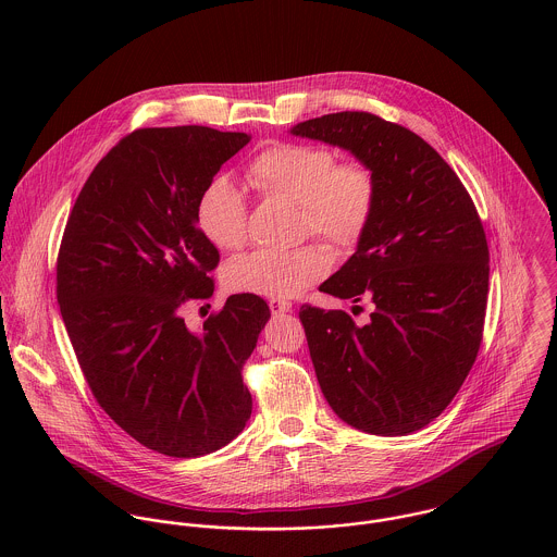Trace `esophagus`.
<instances>
[{
    "label": "esophagus",
    "mask_w": 557,
    "mask_h": 557,
    "mask_svg": "<svg viewBox=\"0 0 557 557\" xmlns=\"http://www.w3.org/2000/svg\"><path fill=\"white\" fill-rule=\"evenodd\" d=\"M270 311L274 315H283V313H289L292 311V302L285 300V298H270Z\"/></svg>",
    "instance_id": "obj_1"
}]
</instances>
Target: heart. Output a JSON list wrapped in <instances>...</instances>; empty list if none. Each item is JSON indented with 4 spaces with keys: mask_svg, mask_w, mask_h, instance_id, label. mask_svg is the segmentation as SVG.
<instances>
[{
    "mask_svg": "<svg viewBox=\"0 0 557 557\" xmlns=\"http://www.w3.org/2000/svg\"><path fill=\"white\" fill-rule=\"evenodd\" d=\"M250 184L287 199L302 210L305 234H318L338 248L356 246L373 223L380 184L364 160L336 162L330 148L311 144H274L248 164ZM197 227L212 246L234 252L246 242L248 206L227 175H214L197 199ZM330 270L321 244L294 250H255L234 259L225 270L232 292L289 298L305 292Z\"/></svg>",
    "mask_w": 557,
    "mask_h": 557,
    "instance_id": "b5f03b06",
    "label": "heart"
}]
</instances>
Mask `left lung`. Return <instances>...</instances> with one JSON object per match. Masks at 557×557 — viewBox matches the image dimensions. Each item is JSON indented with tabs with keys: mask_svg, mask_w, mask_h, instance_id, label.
Listing matches in <instances>:
<instances>
[{
	"mask_svg": "<svg viewBox=\"0 0 557 557\" xmlns=\"http://www.w3.org/2000/svg\"><path fill=\"white\" fill-rule=\"evenodd\" d=\"M292 135L349 150L380 184L371 227L319 287L371 300V319L300 309L321 393L364 433H413L448 407L480 349L488 246L476 206L422 137L373 113L321 115Z\"/></svg>",
	"mask_w": 557,
	"mask_h": 557,
	"instance_id": "left-lung-1",
	"label": "left lung"
}]
</instances>
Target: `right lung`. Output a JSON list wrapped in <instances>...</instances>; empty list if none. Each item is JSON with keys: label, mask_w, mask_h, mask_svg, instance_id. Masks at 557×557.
Listing matches in <instances>:
<instances>
[{"label": "right lung", "mask_w": 557, "mask_h": 557, "mask_svg": "<svg viewBox=\"0 0 557 557\" xmlns=\"http://www.w3.org/2000/svg\"><path fill=\"white\" fill-rule=\"evenodd\" d=\"M248 141L208 126L131 133L89 173L60 246L58 305L91 395L166 457L223 448L252 411L242 367L270 319L263 298L230 296L201 332L180 315L214 294L221 259L197 199Z\"/></svg>", "instance_id": "1"}]
</instances>
